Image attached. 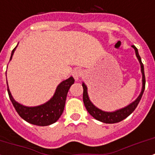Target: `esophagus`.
I'll list each match as a JSON object with an SVG mask.
<instances>
[{"mask_svg":"<svg viewBox=\"0 0 155 155\" xmlns=\"http://www.w3.org/2000/svg\"><path fill=\"white\" fill-rule=\"evenodd\" d=\"M73 77L74 78L75 80H79L81 77L82 76V71L80 69H74L72 72Z\"/></svg>","mask_w":155,"mask_h":155,"instance_id":"esophagus-1","label":"esophagus"}]
</instances>
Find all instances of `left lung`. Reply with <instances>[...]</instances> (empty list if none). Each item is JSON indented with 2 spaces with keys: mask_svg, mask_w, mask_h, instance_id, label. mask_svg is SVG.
<instances>
[{
  "mask_svg": "<svg viewBox=\"0 0 155 155\" xmlns=\"http://www.w3.org/2000/svg\"><path fill=\"white\" fill-rule=\"evenodd\" d=\"M132 47L135 49V54L136 57L139 59V62L141 66V72L143 74V87H142L141 93L139 94V96L137 97V99L135 100V101H133L130 104L124 107V108H121V109L116 110L115 112H104L102 110L99 109L97 108L89 100V95H88V92H87V86L85 85V83H82L83 87V102L85 106V108L87 109L88 112L89 114L93 116V118H95L96 120L101 121V122L105 123V124H115V123H118L122 121L123 120L126 119L127 117L132 113L136 107L139 104V101L142 98V96L143 94L144 89H145V74H144V67L143 64L142 62L141 58L139 56V52H138V49L134 45H132Z\"/></svg>",
  "mask_w": 155,
  "mask_h": 155,
  "instance_id": "8db88e82",
  "label": "left lung"
}]
</instances>
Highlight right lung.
<instances>
[{
  "label": "right lung",
  "instance_id": "1",
  "mask_svg": "<svg viewBox=\"0 0 155 155\" xmlns=\"http://www.w3.org/2000/svg\"><path fill=\"white\" fill-rule=\"evenodd\" d=\"M16 47L17 46L12 50L10 60L12 59ZM74 83V79L73 77H70L68 79L62 81L58 85L55 93L51 99L43 104L35 107H27L16 102L12 97L8 87V93L10 101L21 118L31 124L37 125V126H48L55 123L59 119L60 116H62L66 104V96L70 86Z\"/></svg>",
  "mask_w": 155,
  "mask_h": 155
}]
</instances>
